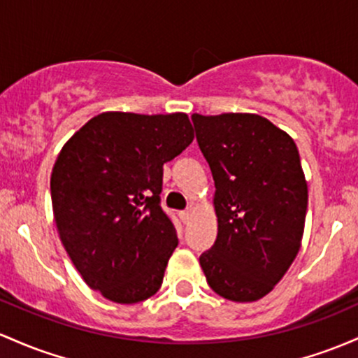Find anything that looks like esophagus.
<instances>
[{
    "instance_id": "esophagus-1",
    "label": "esophagus",
    "mask_w": 358,
    "mask_h": 358,
    "mask_svg": "<svg viewBox=\"0 0 358 358\" xmlns=\"http://www.w3.org/2000/svg\"><path fill=\"white\" fill-rule=\"evenodd\" d=\"M192 217H194V210H192V209H187V210L180 212V219H182L183 224L190 222Z\"/></svg>"
}]
</instances>
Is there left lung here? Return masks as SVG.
<instances>
[{
  "label": "left lung",
  "mask_w": 358,
  "mask_h": 358,
  "mask_svg": "<svg viewBox=\"0 0 358 358\" xmlns=\"http://www.w3.org/2000/svg\"><path fill=\"white\" fill-rule=\"evenodd\" d=\"M214 176L217 239L200 255L215 294L253 302L272 292L299 253L308 182L287 132L257 113H194Z\"/></svg>",
  "instance_id": "left-lung-1"
}]
</instances>
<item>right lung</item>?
<instances>
[{
	"label": "right lung",
	"instance_id": "add662e5",
	"mask_svg": "<svg viewBox=\"0 0 358 358\" xmlns=\"http://www.w3.org/2000/svg\"><path fill=\"white\" fill-rule=\"evenodd\" d=\"M194 141L187 113L103 112L66 141L50 175L54 221L71 262L117 304L158 292L178 239L159 207L163 164Z\"/></svg>",
	"mask_w": 358,
	"mask_h": 358
}]
</instances>
